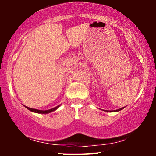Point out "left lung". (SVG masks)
Segmentation results:
<instances>
[{"label":"left lung","instance_id":"left-lung-1","mask_svg":"<svg viewBox=\"0 0 156 156\" xmlns=\"http://www.w3.org/2000/svg\"><path fill=\"white\" fill-rule=\"evenodd\" d=\"M123 108H124V107H123V108H119V109H117V110H115V112H118V111H120V110L123 109Z\"/></svg>","mask_w":156,"mask_h":156}]
</instances>
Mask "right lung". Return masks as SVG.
<instances>
[{
  "mask_svg": "<svg viewBox=\"0 0 156 156\" xmlns=\"http://www.w3.org/2000/svg\"><path fill=\"white\" fill-rule=\"evenodd\" d=\"M59 106H56V107H54V108H51V109H49V110H38V109H36V108H31L27 107V106H26V107L29 110H30V111L33 112L42 113V114H46V113H49V112H53V111H55V110H56V108L59 107Z\"/></svg>",
  "mask_w": 156,
  "mask_h": 156,
  "instance_id": "1",
  "label": "right lung"
}]
</instances>
